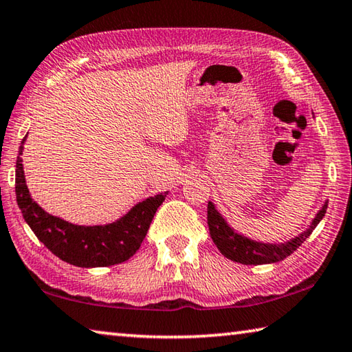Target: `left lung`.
Listing matches in <instances>:
<instances>
[{
    "label": "left lung",
    "mask_w": 352,
    "mask_h": 352,
    "mask_svg": "<svg viewBox=\"0 0 352 352\" xmlns=\"http://www.w3.org/2000/svg\"><path fill=\"white\" fill-rule=\"evenodd\" d=\"M327 208V201L323 208L318 211L317 216L309 225V228L296 236L295 239L284 243H262L248 239V237L237 234L231 226L225 222V219L220 216L212 201L208 204V226H210V234L212 242L216 243L219 252L225 258L234 262H239L243 265H259V264H272V262H279L287 258L295 250L305 242L312 231L317 228V225L324 217Z\"/></svg>",
    "instance_id": "1"
}]
</instances>
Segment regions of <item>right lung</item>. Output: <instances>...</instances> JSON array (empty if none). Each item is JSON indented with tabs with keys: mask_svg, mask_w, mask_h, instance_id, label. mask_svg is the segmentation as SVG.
<instances>
[{
	"mask_svg": "<svg viewBox=\"0 0 352 352\" xmlns=\"http://www.w3.org/2000/svg\"><path fill=\"white\" fill-rule=\"evenodd\" d=\"M25 141L26 136L21 141L16 157L15 194L23 217L38 241L43 242L45 247L57 258L85 269L121 264L132 258L144 241L155 212L168 192L142 200L126 216L109 225L80 226L69 223L41 210L29 194L20 157Z\"/></svg>",
	"mask_w": 352,
	"mask_h": 352,
	"instance_id": "right-lung-1",
	"label": "right lung"
}]
</instances>
